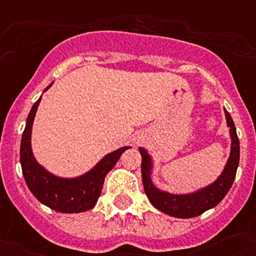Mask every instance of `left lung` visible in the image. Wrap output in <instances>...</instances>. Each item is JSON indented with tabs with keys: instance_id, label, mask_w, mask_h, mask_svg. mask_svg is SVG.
Listing matches in <instances>:
<instances>
[{
	"instance_id": "1",
	"label": "left lung",
	"mask_w": 256,
	"mask_h": 256,
	"mask_svg": "<svg viewBox=\"0 0 256 256\" xmlns=\"http://www.w3.org/2000/svg\"><path fill=\"white\" fill-rule=\"evenodd\" d=\"M227 124L230 126V134L232 144H231V154L227 160V164L222 175L206 188L199 190L198 192L187 195H175L160 191L154 187L150 179L152 172V160L144 148H140L142 156V180H144V192L150 199L154 207L160 210L164 214L175 216V218H192L203 214L208 208H212L222 200L232 186L236 168L239 164V138L236 136L234 120L231 118L230 112L224 110Z\"/></svg>"
}]
</instances>
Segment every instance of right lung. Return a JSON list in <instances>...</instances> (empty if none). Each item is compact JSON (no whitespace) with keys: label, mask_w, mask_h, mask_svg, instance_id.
I'll return each instance as SVG.
<instances>
[{"label":"right lung","mask_w":256,"mask_h":256,"mask_svg":"<svg viewBox=\"0 0 256 256\" xmlns=\"http://www.w3.org/2000/svg\"><path fill=\"white\" fill-rule=\"evenodd\" d=\"M40 100L41 98L33 104L22 132L20 160L26 184L40 202L56 211L74 214L90 210L100 198L106 174L116 166L122 152L130 148H122L108 154L92 171L80 178L64 179L54 176L37 164L30 146L32 126Z\"/></svg>","instance_id":"obj_1"}]
</instances>
